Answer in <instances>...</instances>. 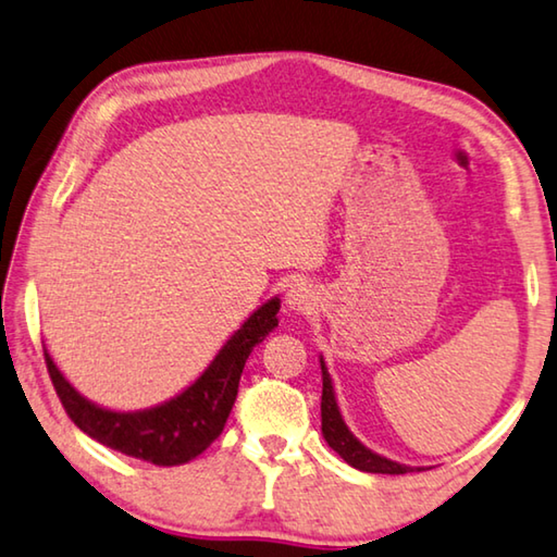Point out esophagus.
Masks as SVG:
<instances>
[{
    "label": "esophagus",
    "instance_id": "34e87169",
    "mask_svg": "<svg viewBox=\"0 0 557 557\" xmlns=\"http://www.w3.org/2000/svg\"><path fill=\"white\" fill-rule=\"evenodd\" d=\"M285 302H287L289 310L307 312V310H312V307H314V293L307 285H293L287 289Z\"/></svg>",
    "mask_w": 557,
    "mask_h": 557
}]
</instances>
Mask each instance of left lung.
I'll use <instances>...</instances> for the list:
<instances>
[{
    "instance_id": "8db88e82",
    "label": "left lung",
    "mask_w": 557,
    "mask_h": 557,
    "mask_svg": "<svg viewBox=\"0 0 557 557\" xmlns=\"http://www.w3.org/2000/svg\"><path fill=\"white\" fill-rule=\"evenodd\" d=\"M322 364V436L326 444H330L334 451H337L344 461L349 466H355L359 471L367 473H389V475H399V473H409V471H426V469H413V466L406 463H396L392 458H384L374 451H369L364 444H359L357 436L351 434L344 423L337 399H334V386L330 372H326L324 361Z\"/></svg>"
}]
</instances>
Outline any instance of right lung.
Here are the masks:
<instances>
[{
  "mask_svg": "<svg viewBox=\"0 0 557 557\" xmlns=\"http://www.w3.org/2000/svg\"><path fill=\"white\" fill-rule=\"evenodd\" d=\"M280 299L272 297L260 310H255L247 322L223 344L210 367L183 394L171 401L144 411H109L84 399L54 359L44 349L51 384L59 394L64 411L78 429L99 444L126 456L156 466H181L206 451L223 434L231 417L240 374L255 344H260L277 326Z\"/></svg>",
  "mask_w": 557,
  "mask_h": 557,
  "instance_id": "add662e5",
  "label": "right lung"
}]
</instances>
